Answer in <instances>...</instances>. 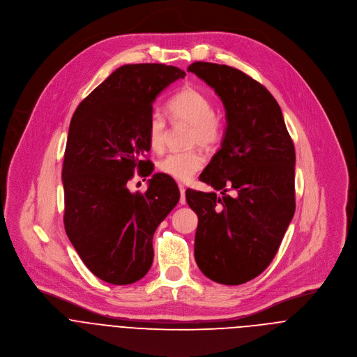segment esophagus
Listing matches in <instances>:
<instances>
[{"instance_id":"esophagus-1","label":"esophagus","mask_w":357,"mask_h":357,"mask_svg":"<svg viewBox=\"0 0 357 357\" xmlns=\"http://www.w3.org/2000/svg\"><path fill=\"white\" fill-rule=\"evenodd\" d=\"M179 192H181V200H179V203H181V204H185V203H186V196H185L186 189H185L183 185H179Z\"/></svg>"}]
</instances>
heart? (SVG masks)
<instances>
[{
	"instance_id": "heart-1",
	"label": "heart",
	"mask_w": 357,
	"mask_h": 357,
	"mask_svg": "<svg viewBox=\"0 0 357 357\" xmlns=\"http://www.w3.org/2000/svg\"><path fill=\"white\" fill-rule=\"evenodd\" d=\"M168 112L174 122L189 123L192 130L189 142L202 147H213L224 135V119L214 111L211 98L195 87H185L168 101ZM167 121L158 111L149 115L146 136L149 146L160 151L165 143ZM204 165V158L197 150L174 151L158 161V169L179 182L195 176Z\"/></svg>"
}]
</instances>
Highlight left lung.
I'll return each mask as SVG.
<instances>
[{
  "label": "left lung",
  "mask_w": 357,
  "mask_h": 357,
  "mask_svg": "<svg viewBox=\"0 0 357 357\" xmlns=\"http://www.w3.org/2000/svg\"><path fill=\"white\" fill-rule=\"evenodd\" d=\"M188 70L215 90L227 112L221 149L199 178L214 192L186 190L199 217L195 259L207 278L241 285L270 266L294 218L295 146L261 83L228 65L193 62Z\"/></svg>",
  "instance_id": "8db88e82"
}]
</instances>
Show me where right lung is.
<instances>
[{
    "label": "right lung",
    "instance_id": "obj_1",
    "mask_svg": "<svg viewBox=\"0 0 357 357\" xmlns=\"http://www.w3.org/2000/svg\"><path fill=\"white\" fill-rule=\"evenodd\" d=\"M176 66L129 63L114 70L76 108L62 167L63 225L86 267L100 280L129 285L154 259L153 235L178 204L175 181L157 172L144 193L126 183L151 175L146 123L155 97L185 77Z\"/></svg>",
    "mask_w": 357,
    "mask_h": 357
}]
</instances>
